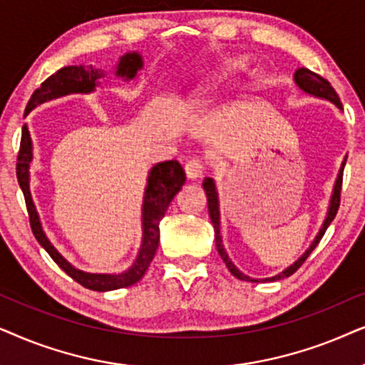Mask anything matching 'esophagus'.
<instances>
[{
    "instance_id": "esophagus-1",
    "label": "esophagus",
    "mask_w": 365,
    "mask_h": 365,
    "mask_svg": "<svg viewBox=\"0 0 365 365\" xmlns=\"http://www.w3.org/2000/svg\"><path fill=\"white\" fill-rule=\"evenodd\" d=\"M203 170H205V167H203L200 160H190V162H187L185 165V175L188 180L200 178L203 175Z\"/></svg>"
}]
</instances>
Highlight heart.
I'll return each instance as SVG.
<instances>
[{
  "mask_svg": "<svg viewBox=\"0 0 365 365\" xmlns=\"http://www.w3.org/2000/svg\"><path fill=\"white\" fill-rule=\"evenodd\" d=\"M247 65H249V60H245V58H233V60H227L225 63H222V65L218 66V70L213 71L212 75L208 76L200 86H198L195 93L192 96L198 101L210 100L212 96L222 88L223 83H227L228 80H232V78L239 71L245 70Z\"/></svg>",
  "mask_w": 365,
  "mask_h": 365,
  "instance_id": "1",
  "label": "heart"
}]
</instances>
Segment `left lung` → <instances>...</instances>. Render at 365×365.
<instances>
[{
	"mask_svg": "<svg viewBox=\"0 0 365 365\" xmlns=\"http://www.w3.org/2000/svg\"><path fill=\"white\" fill-rule=\"evenodd\" d=\"M294 83L297 88L302 91L305 95H310V96H315V98H320V100H327L330 103H334L337 106L339 110L342 111V103L341 100H339V95L335 93V90L330 86V83L325 78L319 76L317 73L310 71L309 68H299L297 71L294 73ZM346 162H347V155L344 157L342 163H341V168H339V173H337V178H335V183H334V188H332V195H330V200H329V207H327V213H325V218L322 222V225H320L317 235H315V239L312 240V244L307 250L304 252L302 255L299 257L297 260L294 262L292 265H289L287 269H284L280 272V274H277L274 277H265V279H252V277L245 275L244 272L237 269V265L233 264L230 260V257H228L225 247H223V240H222V233H220V203H218V192H217V185L215 182H213V178L207 177L203 180V190L207 193V202H208V215H210V220L213 223V230H215V245H217V250H218V255L222 257V260L225 262V265L228 267V270H230V274L233 277H237L239 280H247V282H275V280H280V279H285V277H290L294 274L295 270L299 269L300 265L304 264L305 260H307V257L312 254V250L317 247V244L320 242V239L324 237L325 230H327V227L330 225V222L334 220L335 215H337V210H339V203H341V188H342V173H344V167H346Z\"/></svg>",
	"mask_w": 365,
	"mask_h": 365,
	"instance_id": "left-lung-1",
	"label": "left lung"
}]
</instances>
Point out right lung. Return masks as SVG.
<instances>
[{
    "mask_svg": "<svg viewBox=\"0 0 365 365\" xmlns=\"http://www.w3.org/2000/svg\"><path fill=\"white\" fill-rule=\"evenodd\" d=\"M143 68V56L138 51H126L121 55L113 68L115 80L120 81H132L138 76V71ZM106 73L103 70H93L91 66L85 65H73L65 66L58 70L55 75L46 78L41 86L35 90L28 101L24 116L38 105L46 103V101L61 98V96L73 95V93H93V91L101 85V80H105ZM33 162V142L28 125H23L21 130V145H19L18 163H16V177L18 183L21 187L24 200H26L28 215H30V223L33 235L36 237L38 244L45 249L53 260L56 262L65 274L71 277L73 280L81 284L83 287L96 292H108V290H116L130 287L145 275V272L150 267V262L153 260L155 252L158 249L160 242V220H162L165 212L173 200V197L182 190L185 183V172L180 167L178 162L168 160V162H160L150 168L147 177V185L143 192L142 202V242L140 249L135 257L133 264L123 272L118 274H93V272H85L76 269L71 265L60 252H58L50 239L43 230L40 215H38L36 205L33 202L31 190H30V168Z\"/></svg>",
    "mask_w": 365,
    "mask_h": 365,
    "instance_id": "right-lung-1",
    "label": "right lung"
}]
</instances>
